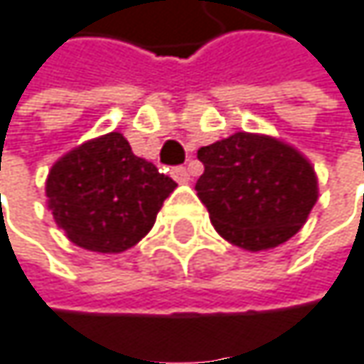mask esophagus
Segmentation results:
<instances>
[{"mask_svg": "<svg viewBox=\"0 0 364 364\" xmlns=\"http://www.w3.org/2000/svg\"><path fill=\"white\" fill-rule=\"evenodd\" d=\"M171 176H173V180H176V182H180V184H184V182H188V180H191V176H188V169H186V167H173V169H171Z\"/></svg>", "mask_w": 364, "mask_h": 364, "instance_id": "1", "label": "esophagus"}]
</instances>
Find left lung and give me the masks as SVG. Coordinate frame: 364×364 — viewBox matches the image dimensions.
Returning a JSON list of instances; mask_svg holds the SVG:
<instances>
[{"mask_svg":"<svg viewBox=\"0 0 364 364\" xmlns=\"http://www.w3.org/2000/svg\"><path fill=\"white\" fill-rule=\"evenodd\" d=\"M195 191L214 230L245 251L287 242L317 201V176L291 146L268 134L236 132L199 148Z\"/></svg>","mask_w":364,"mask_h":364,"instance_id":"1","label":"left lung"}]
</instances>
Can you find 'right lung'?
I'll list each match as a JSON object with an SVG mask.
<instances>
[{"mask_svg": "<svg viewBox=\"0 0 364 364\" xmlns=\"http://www.w3.org/2000/svg\"><path fill=\"white\" fill-rule=\"evenodd\" d=\"M176 186L150 161L134 156L122 132H109L51 167L47 203L70 242L96 253H122L152 230Z\"/></svg>", "mask_w": 364, "mask_h": 364, "instance_id": "add662e5", "label": "right lung"}]
</instances>
